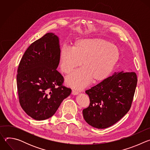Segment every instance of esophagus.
<instances>
[{"instance_id":"obj_1","label":"esophagus","mask_w":150,"mask_h":150,"mask_svg":"<svg viewBox=\"0 0 150 150\" xmlns=\"http://www.w3.org/2000/svg\"><path fill=\"white\" fill-rule=\"evenodd\" d=\"M78 94V92L75 91V90H72V95H77Z\"/></svg>"}]
</instances>
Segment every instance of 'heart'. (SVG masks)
<instances>
[{"mask_svg": "<svg viewBox=\"0 0 150 150\" xmlns=\"http://www.w3.org/2000/svg\"><path fill=\"white\" fill-rule=\"evenodd\" d=\"M119 57L117 46L101 38H80L75 41L72 49L64 45L59 59L62 71L71 74L79 67L83 68L67 77L69 86L81 89L91 81L104 79L112 71Z\"/></svg>", "mask_w": 150, "mask_h": 150, "instance_id": "1", "label": "heart"}]
</instances>
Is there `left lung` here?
<instances>
[{"instance_id": "obj_1", "label": "left lung", "mask_w": 150, "mask_h": 150, "mask_svg": "<svg viewBox=\"0 0 150 150\" xmlns=\"http://www.w3.org/2000/svg\"><path fill=\"white\" fill-rule=\"evenodd\" d=\"M137 81L134 72H115L85 91L90 103L82 111L85 120L98 129L120 120L131 109Z\"/></svg>"}]
</instances>
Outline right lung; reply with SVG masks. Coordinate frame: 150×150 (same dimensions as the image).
Masks as SVG:
<instances>
[{"instance_id":"1","label":"right lung","mask_w":150,"mask_h":150,"mask_svg":"<svg viewBox=\"0 0 150 150\" xmlns=\"http://www.w3.org/2000/svg\"><path fill=\"white\" fill-rule=\"evenodd\" d=\"M58 37L47 33L28 47L19 62L16 75L19 102L31 117L42 120L52 117L71 93L63 85L57 70L60 62Z\"/></svg>"}]
</instances>
